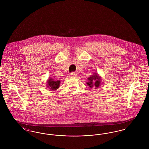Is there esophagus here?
Segmentation results:
<instances>
[{
	"instance_id": "1",
	"label": "esophagus",
	"mask_w": 149,
	"mask_h": 149,
	"mask_svg": "<svg viewBox=\"0 0 149 149\" xmlns=\"http://www.w3.org/2000/svg\"><path fill=\"white\" fill-rule=\"evenodd\" d=\"M70 75H71V77H76L77 76V74L76 72H71V74H70Z\"/></svg>"
}]
</instances>
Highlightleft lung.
<instances>
[{
  "label": "left lung",
  "instance_id": "left-lung-1",
  "mask_svg": "<svg viewBox=\"0 0 149 149\" xmlns=\"http://www.w3.org/2000/svg\"><path fill=\"white\" fill-rule=\"evenodd\" d=\"M88 81H86V84L90 88L95 87V89L98 88L101 84V78L97 73H94L91 77L88 78Z\"/></svg>",
  "mask_w": 149,
  "mask_h": 149
}]
</instances>
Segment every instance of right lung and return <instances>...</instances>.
<instances>
[{
	"label": "right lung",
	"instance_id": "1",
	"mask_svg": "<svg viewBox=\"0 0 149 149\" xmlns=\"http://www.w3.org/2000/svg\"><path fill=\"white\" fill-rule=\"evenodd\" d=\"M60 84V80H55L54 79L49 78V79L47 80V87L50 89V91H55L59 88Z\"/></svg>",
	"mask_w": 149,
	"mask_h": 149
}]
</instances>
